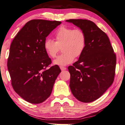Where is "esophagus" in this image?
Wrapping results in <instances>:
<instances>
[{
	"label": "esophagus",
	"mask_w": 125,
	"mask_h": 125,
	"mask_svg": "<svg viewBox=\"0 0 125 125\" xmlns=\"http://www.w3.org/2000/svg\"><path fill=\"white\" fill-rule=\"evenodd\" d=\"M60 69L62 70V71H63V70H65L66 69V68H65V67H64L63 66H60Z\"/></svg>",
	"instance_id": "1"
}]
</instances>
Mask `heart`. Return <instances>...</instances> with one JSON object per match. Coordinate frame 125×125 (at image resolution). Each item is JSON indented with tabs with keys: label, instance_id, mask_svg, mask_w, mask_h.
I'll use <instances>...</instances> for the list:
<instances>
[{
	"label": "heart",
	"instance_id": "1",
	"mask_svg": "<svg viewBox=\"0 0 125 125\" xmlns=\"http://www.w3.org/2000/svg\"><path fill=\"white\" fill-rule=\"evenodd\" d=\"M55 42L47 39L44 42V49L50 57L54 58L62 47L63 53L54 61V64L66 65L72 63L74 57L80 56L85 48L86 35L80 28L62 26L54 35Z\"/></svg>",
	"mask_w": 125,
	"mask_h": 125
}]
</instances>
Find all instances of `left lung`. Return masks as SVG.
<instances>
[{
    "instance_id": "1",
    "label": "left lung",
    "mask_w": 125,
    "mask_h": 125,
    "mask_svg": "<svg viewBox=\"0 0 125 125\" xmlns=\"http://www.w3.org/2000/svg\"><path fill=\"white\" fill-rule=\"evenodd\" d=\"M86 35L85 48L78 61L68 67L70 88L73 95L83 102L100 98L113 84L116 55L107 35L94 22L87 20H68Z\"/></svg>"
}]
</instances>
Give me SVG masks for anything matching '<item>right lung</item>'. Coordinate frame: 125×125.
Returning <instances> with one entry per match:
<instances>
[{"instance_id": "add662e5", "label": "right lung", "mask_w": 125, "mask_h": 125, "mask_svg": "<svg viewBox=\"0 0 125 125\" xmlns=\"http://www.w3.org/2000/svg\"><path fill=\"white\" fill-rule=\"evenodd\" d=\"M61 24L56 21L31 20L11 43L7 66L12 87L31 104L42 103L50 97L61 72L57 65L46 69L52 61L44 46L46 37Z\"/></svg>"}]
</instances>
